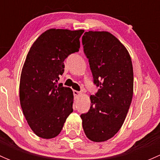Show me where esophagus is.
Here are the masks:
<instances>
[{
	"mask_svg": "<svg viewBox=\"0 0 160 160\" xmlns=\"http://www.w3.org/2000/svg\"><path fill=\"white\" fill-rule=\"evenodd\" d=\"M73 95H74V98H75V99H77L78 98H80V95H81V93H80V92L77 91V90H73Z\"/></svg>",
	"mask_w": 160,
	"mask_h": 160,
	"instance_id": "34e87169",
	"label": "esophagus"
}]
</instances>
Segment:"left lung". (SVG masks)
Instances as JSON below:
<instances>
[{
	"instance_id": "1",
	"label": "left lung",
	"mask_w": 160,
	"mask_h": 160,
	"mask_svg": "<svg viewBox=\"0 0 160 160\" xmlns=\"http://www.w3.org/2000/svg\"><path fill=\"white\" fill-rule=\"evenodd\" d=\"M93 83L90 108L82 114L86 136L96 142L112 138L123 125L133 96V67L128 50L108 32H86L82 37Z\"/></svg>"
}]
</instances>
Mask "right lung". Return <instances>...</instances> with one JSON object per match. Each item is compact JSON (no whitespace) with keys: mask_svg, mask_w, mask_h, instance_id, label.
I'll return each instance as SVG.
<instances>
[{"mask_svg":"<svg viewBox=\"0 0 160 160\" xmlns=\"http://www.w3.org/2000/svg\"><path fill=\"white\" fill-rule=\"evenodd\" d=\"M84 31L51 28L32 44L22 70L19 97L22 111L34 133L55 138L72 112L73 93L58 83L64 60L78 52Z\"/></svg>","mask_w":160,"mask_h":160,"instance_id":"1","label":"right lung"}]
</instances>
